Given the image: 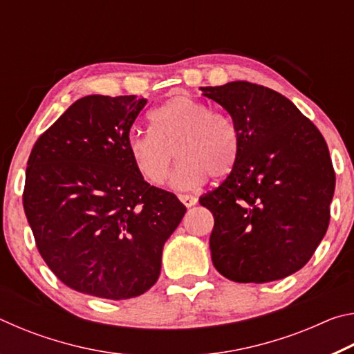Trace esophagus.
<instances>
[{
  "mask_svg": "<svg viewBox=\"0 0 354 354\" xmlns=\"http://www.w3.org/2000/svg\"><path fill=\"white\" fill-rule=\"evenodd\" d=\"M179 200L183 201V205L184 206H187V207H192L194 205H196V196L195 195H192V194H181L179 195Z\"/></svg>",
  "mask_w": 354,
  "mask_h": 354,
  "instance_id": "1",
  "label": "esophagus"
}]
</instances>
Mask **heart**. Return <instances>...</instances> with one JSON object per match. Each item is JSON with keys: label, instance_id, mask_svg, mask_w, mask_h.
Here are the masks:
<instances>
[{"label": "heart", "instance_id": "1", "mask_svg": "<svg viewBox=\"0 0 354 354\" xmlns=\"http://www.w3.org/2000/svg\"><path fill=\"white\" fill-rule=\"evenodd\" d=\"M151 131L134 133L128 147L137 171L147 183L160 185L171 175L176 189H194L209 176L221 179L234 169L239 134L231 118L189 95H176L149 112Z\"/></svg>", "mask_w": 354, "mask_h": 354}]
</instances>
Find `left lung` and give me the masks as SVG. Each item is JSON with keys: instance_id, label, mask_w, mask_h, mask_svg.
Returning a JSON list of instances; mask_svg holds the SVG:
<instances>
[{"instance_id": "left-lung-1", "label": "left lung", "mask_w": 354, "mask_h": 354, "mask_svg": "<svg viewBox=\"0 0 354 354\" xmlns=\"http://www.w3.org/2000/svg\"><path fill=\"white\" fill-rule=\"evenodd\" d=\"M230 112L234 169L200 198L214 215V267L236 283H270L306 266L329 225L335 173L315 124L284 95L247 81L201 87Z\"/></svg>"}]
</instances>
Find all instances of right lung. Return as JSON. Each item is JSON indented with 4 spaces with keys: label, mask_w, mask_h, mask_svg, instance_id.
<instances>
[{
    "label": "right lung",
    "mask_w": 354,
    "mask_h": 354,
    "mask_svg": "<svg viewBox=\"0 0 354 354\" xmlns=\"http://www.w3.org/2000/svg\"><path fill=\"white\" fill-rule=\"evenodd\" d=\"M147 106L134 95L75 101L34 143L23 207L46 266L65 286L124 299L154 286L162 248L185 214L149 185L129 153Z\"/></svg>",
    "instance_id": "1"
}]
</instances>
